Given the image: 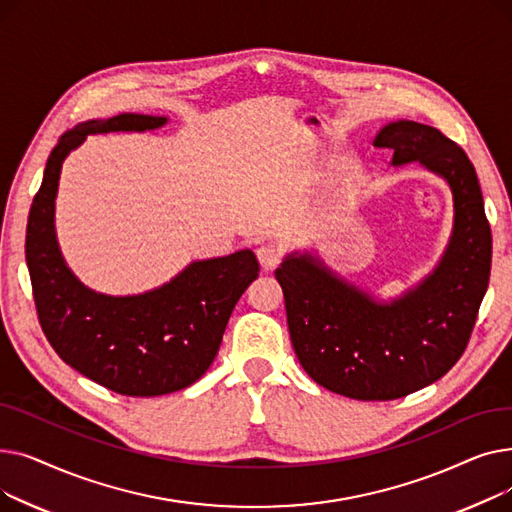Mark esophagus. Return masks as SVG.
<instances>
[{"mask_svg":"<svg viewBox=\"0 0 512 512\" xmlns=\"http://www.w3.org/2000/svg\"><path fill=\"white\" fill-rule=\"evenodd\" d=\"M257 259L263 270H274L282 259V247L276 245V242H265V245L257 249Z\"/></svg>","mask_w":512,"mask_h":512,"instance_id":"34e87169","label":"esophagus"}]
</instances>
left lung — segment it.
<instances>
[{
    "instance_id": "1",
    "label": "left lung",
    "mask_w": 512,
    "mask_h": 512,
    "mask_svg": "<svg viewBox=\"0 0 512 512\" xmlns=\"http://www.w3.org/2000/svg\"><path fill=\"white\" fill-rule=\"evenodd\" d=\"M375 147L392 166L419 164L452 193V234L438 265L402 297L380 301L311 251L276 270L288 332L309 378L355 400H394L440 380L461 359L490 282L492 232L467 153L427 124L396 120Z\"/></svg>"
}]
</instances>
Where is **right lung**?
<instances>
[{
    "label": "right lung",
    "instance_id": "right-lung-1",
    "mask_svg": "<svg viewBox=\"0 0 512 512\" xmlns=\"http://www.w3.org/2000/svg\"><path fill=\"white\" fill-rule=\"evenodd\" d=\"M166 116L118 114L87 120L53 147L26 226V265L41 328L64 363L124 396H161L195 384L220 351L242 292L259 276L253 251L191 261L170 282L114 297L80 282L56 234V197L64 159L89 134L145 132Z\"/></svg>",
    "mask_w": 512,
    "mask_h": 512
}]
</instances>
